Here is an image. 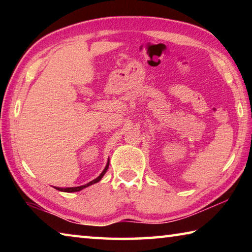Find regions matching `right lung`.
Masks as SVG:
<instances>
[{
  "mask_svg": "<svg viewBox=\"0 0 252 252\" xmlns=\"http://www.w3.org/2000/svg\"><path fill=\"white\" fill-rule=\"evenodd\" d=\"M108 168H109V162H108V164H106V167L104 168V170H103V171H102V173L100 174V176L97 177L96 179H94V180H92L91 182L87 183V185L80 186V187H73V188H57V187H55V189H58V190H60V191H64V192H76V191H80V190L84 189V188H87V187H89V186L94 185V183L99 182V181L101 180V179H102V177L104 176V173L106 172V170H108Z\"/></svg>",
  "mask_w": 252,
  "mask_h": 252,
  "instance_id": "right-lung-1",
  "label": "right lung"
}]
</instances>
